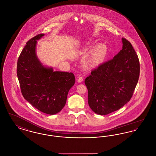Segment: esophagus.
<instances>
[{
    "mask_svg": "<svg viewBox=\"0 0 156 156\" xmlns=\"http://www.w3.org/2000/svg\"><path fill=\"white\" fill-rule=\"evenodd\" d=\"M83 81V78L81 76H80V77H79L78 80H77V81H78L79 83H81Z\"/></svg>",
    "mask_w": 156,
    "mask_h": 156,
    "instance_id": "34e87169",
    "label": "esophagus"
}]
</instances>
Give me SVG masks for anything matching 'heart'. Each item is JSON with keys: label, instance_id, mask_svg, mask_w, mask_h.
I'll return each instance as SVG.
<instances>
[{"label": "heart", "instance_id": "heart-1", "mask_svg": "<svg viewBox=\"0 0 156 156\" xmlns=\"http://www.w3.org/2000/svg\"><path fill=\"white\" fill-rule=\"evenodd\" d=\"M106 52V47L100 44L97 46V47L95 49V52H94V57L95 58H98L102 56ZM90 63V62H88Z\"/></svg>", "mask_w": 156, "mask_h": 156}]
</instances>
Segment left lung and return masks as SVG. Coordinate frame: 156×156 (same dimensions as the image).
Instances as JSON below:
<instances>
[{"mask_svg": "<svg viewBox=\"0 0 156 156\" xmlns=\"http://www.w3.org/2000/svg\"><path fill=\"white\" fill-rule=\"evenodd\" d=\"M122 49L111 60L92 70L85 79L90 108L105 115L122 108L133 94L140 74L139 61L129 41L122 38Z\"/></svg>", "mask_w": 156, "mask_h": 156, "instance_id": "obj_1", "label": "left lung"}]
</instances>
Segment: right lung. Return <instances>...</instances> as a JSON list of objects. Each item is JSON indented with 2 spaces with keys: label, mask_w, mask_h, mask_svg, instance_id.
Here are the masks:
<instances>
[{
  "label": "right lung",
  "mask_w": 156,
  "mask_h": 156,
  "mask_svg": "<svg viewBox=\"0 0 156 156\" xmlns=\"http://www.w3.org/2000/svg\"><path fill=\"white\" fill-rule=\"evenodd\" d=\"M44 35L38 34L26 43L18 59L17 75L21 93L27 101L45 114L54 115L65 107L75 77L72 73L54 71L39 60L36 45Z\"/></svg>",
  "instance_id": "add662e5"
}]
</instances>
